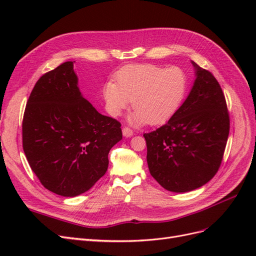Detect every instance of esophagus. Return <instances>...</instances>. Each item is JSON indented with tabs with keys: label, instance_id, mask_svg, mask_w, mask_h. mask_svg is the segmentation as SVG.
Listing matches in <instances>:
<instances>
[{
	"label": "esophagus",
	"instance_id": "esophagus-1",
	"mask_svg": "<svg viewBox=\"0 0 256 256\" xmlns=\"http://www.w3.org/2000/svg\"><path fill=\"white\" fill-rule=\"evenodd\" d=\"M122 134L125 136L126 138H128V136H134V131H132V129L127 127V126H124L122 127Z\"/></svg>",
	"mask_w": 256,
	"mask_h": 256
}]
</instances>
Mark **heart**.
Returning <instances> with one entry per match:
<instances>
[{"label":"heart","mask_w":256,"mask_h":256,"mask_svg":"<svg viewBox=\"0 0 256 256\" xmlns=\"http://www.w3.org/2000/svg\"><path fill=\"white\" fill-rule=\"evenodd\" d=\"M184 76L180 68L136 64L120 70L116 83L104 85V98L112 115H120L132 100L134 112L131 122L136 125L146 122L158 125L174 114L184 97Z\"/></svg>","instance_id":"1"}]
</instances>
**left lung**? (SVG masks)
I'll list each match as a JSON object with an SVG mask.
<instances>
[{
  "instance_id": "left-lung-1",
  "label": "left lung",
  "mask_w": 256,
  "mask_h": 256,
  "mask_svg": "<svg viewBox=\"0 0 256 256\" xmlns=\"http://www.w3.org/2000/svg\"><path fill=\"white\" fill-rule=\"evenodd\" d=\"M196 79L166 124L144 134L150 175L164 189L202 187L221 166L230 132L226 100L214 74L192 62Z\"/></svg>"
}]
</instances>
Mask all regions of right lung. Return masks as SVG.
Here are the masks:
<instances>
[{"instance_id":"1","label":"right lung","mask_w":256,"mask_h":256,"mask_svg":"<svg viewBox=\"0 0 256 256\" xmlns=\"http://www.w3.org/2000/svg\"><path fill=\"white\" fill-rule=\"evenodd\" d=\"M120 122L100 114L78 88L72 62L42 74L28 97L22 120V146L46 189L62 196L86 192L109 166L122 140Z\"/></svg>"}]
</instances>
